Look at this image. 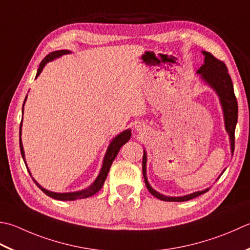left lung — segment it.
<instances>
[{"label": "left lung", "mask_w": 250, "mask_h": 250, "mask_svg": "<svg viewBox=\"0 0 250 250\" xmlns=\"http://www.w3.org/2000/svg\"><path fill=\"white\" fill-rule=\"evenodd\" d=\"M203 53L205 55V63L198 69V73H200L203 79L206 82H208L209 84L211 85L218 93L220 101H221V104L223 107V111H224L226 129L229 135V139H231L232 151H234V147H235V126L237 124L238 105H237L236 96L234 94V87H233L231 76L229 75L228 67L222 61L218 60V58L216 56H213L211 53L205 52V51ZM143 175H144L145 185L149 190V193L160 200H165V202H187V200L193 199L209 190V188H207L205 190H200V192L187 195V196H183V197H169V196H164V195L157 193L155 189H153L149 187L147 178H146V153L145 151L143 155Z\"/></svg>", "instance_id": "8db88e82"}]
</instances>
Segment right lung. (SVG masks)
<instances>
[{
    "label": "right lung",
    "mask_w": 250,
    "mask_h": 250,
    "mask_svg": "<svg viewBox=\"0 0 250 250\" xmlns=\"http://www.w3.org/2000/svg\"><path fill=\"white\" fill-rule=\"evenodd\" d=\"M67 53H69V51H56V52H53L51 54H48V55L41 62L40 66H39L37 77L40 75L42 69H43V67L45 66L46 62H48L50 61H53L54 58H56L58 56H62V55H63V54H67ZM26 99H27V96H26ZM26 99H24V101H26ZM23 104H24V102H23ZM22 111H23V107H22ZM21 128H19V146H21V156H22V159H23V161H26V160H24V153H23V148H22V144H21ZM130 138H131V131L125 130V131L122 132L121 134H119L118 136H116V138L112 140V142H111L109 147H108V150H107V153H106V156L104 158V163H103V167L101 169V172L99 174V177H97V179L94 181V183H93L89 188L80 190V192H75V193H62H62H53V192H50V190H46L45 188H43L42 187H40V185H39L36 182V181H34V179H32V180L34 181V183L38 185V188H40L44 194H46L47 196H50L54 199L77 200V199L90 197V196H92V195L96 194L103 188V185H104V182H105V180L107 178V174H108V171L110 169V166L112 164V161L115 160L116 156L118 155L120 148L126 143V142L130 140ZM28 172H29V170H28ZM29 173H30V172H29Z\"/></svg>",
    "instance_id": "add662e5"
}]
</instances>
